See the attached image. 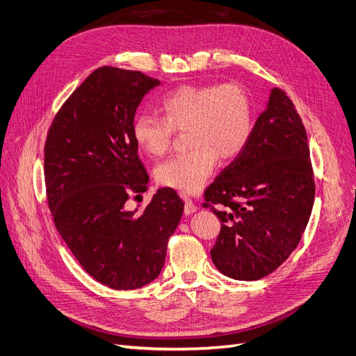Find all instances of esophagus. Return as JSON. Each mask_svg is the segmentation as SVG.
<instances>
[{
  "mask_svg": "<svg viewBox=\"0 0 356 356\" xmlns=\"http://www.w3.org/2000/svg\"><path fill=\"white\" fill-rule=\"evenodd\" d=\"M182 198H184V202H186V206H184V211H186V215H191V213H194L197 210L195 203L186 194H182Z\"/></svg>",
  "mask_w": 356,
  "mask_h": 356,
  "instance_id": "1",
  "label": "esophagus"
}]
</instances>
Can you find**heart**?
<instances>
[{
  "label": "heart",
  "mask_w": 356,
  "mask_h": 356,
  "mask_svg": "<svg viewBox=\"0 0 356 356\" xmlns=\"http://www.w3.org/2000/svg\"><path fill=\"white\" fill-rule=\"evenodd\" d=\"M159 111L162 118L138 115L134 120L133 138L145 153L159 158L170 149L175 133L187 131L191 150L156 169L159 184L184 193L200 188L219 158H236L254 130L251 96L234 81L179 86L161 99Z\"/></svg>",
  "instance_id": "1"
}]
</instances>
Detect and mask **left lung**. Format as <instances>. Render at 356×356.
I'll return each mask as SVG.
<instances>
[{
    "label": "left lung",
    "mask_w": 356,
    "mask_h": 356,
    "mask_svg": "<svg viewBox=\"0 0 356 356\" xmlns=\"http://www.w3.org/2000/svg\"><path fill=\"white\" fill-rule=\"evenodd\" d=\"M314 195L305 127L288 95L273 89L247 147L204 191L203 207L222 222L213 264L236 280L275 272L300 244Z\"/></svg>",
    "instance_id": "8db88e82"
}]
</instances>
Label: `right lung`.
Wrapping results in <instances>:
<instances>
[{"label":"right lung","instance_id":"1","mask_svg":"<svg viewBox=\"0 0 356 356\" xmlns=\"http://www.w3.org/2000/svg\"><path fill=\"white\" fill-rule=\"evenodd\" d=\"M158 84L141 71L95 70L56 112L44 147L56 231L95 280L118 291L159 276L184 210L172 188L158 190L138 215L125 209L131 193L147 190L131 129L141 99Z\"/></svg>","mask_w":356,"mask_h":356}]
</instances>
